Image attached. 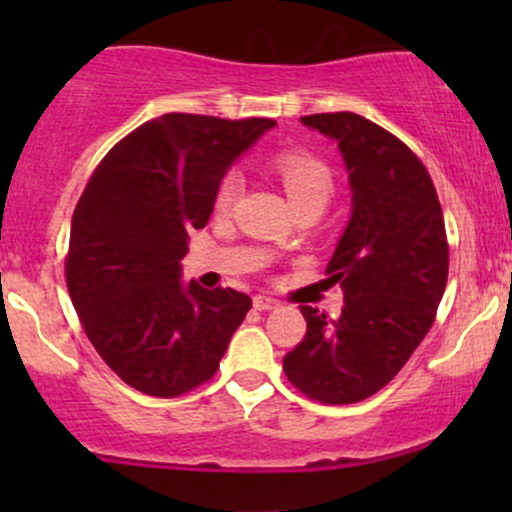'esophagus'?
Here are the masks:
<instances>
[{
    "mask_svg": "<svg viewBox=\"0 0 512 512\" xmlns=\"http://www.w3.org/2000/svg\"><path fill=\"white\" fill-rule=\"evenodd\" d=\"M252 303H255L257 310H276L281 308V301H276L272 296H255L252 298Z\"/></svg>",
    "mask_w": 512,
    "mask_h": 512,
    "instance_id": "1",
    "label": "esophagus"
}]
</instances>
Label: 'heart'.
<instances>
[{"instance_id":"obj_1","label":"heart","mask_w":512,"mask_h":512,"mask_svg":"<svg viewBox=\"0 0 512 512\" xmlns=\"http://www.w3.org/2000/svg\"><path fill=\"white\" fill-rule=\"evenodd\" d=\"M274 173L279 175L286 195H289L293 207H322L330 202L332 195V170L325 161L305 151H279L272 161ZM240 190H243V178L238 170H228L223 175L214 195V207L219 214L233 209L238 202Z\"/></svg>"}]
</instances>
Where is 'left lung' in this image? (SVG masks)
Listing matches in <instances>:
<instances>
[{"label":"left lung","instance_id":"8db88e82","mask_svg":"<svg viewBox=\"0 0 512 512\" xmlns=\"http://www.w3.org/2000/svg\"><path fill=\"white\" fill-rule=\"evenodd\" d=\"M301 120L337 139L354 209L325 272L344 289L342 315L301 305L308 330L284 373L305 397L356 404L395 378L436 320L450 264L443 209L421 158L392 132L356 113Z\"/></svg>","mask_w":512,"mask_h":512}]
</instances>
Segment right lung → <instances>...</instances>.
I'll return each mask as SVG.
<instances>
[{
  "label": "right lung",
  "mask_w": 512,
  "mask_h": 512,
  "mask_svg": "<svg viewBox=\"0 0 512 512\" xmlns=\"http://www.w3.org/2000/svg\"><path fill=\"white\" fill-rule=\"evenodd\" d=\"M274 120L168 113L120 139L72 216L64 276L93 349L129 387L180 397L214 378L250 296L180 281L233 158Z\"/></svg>",
  "instance_id": "1"
}]
</instances>
